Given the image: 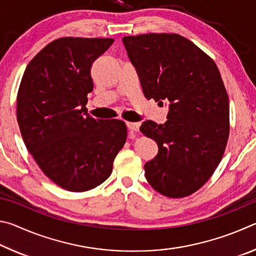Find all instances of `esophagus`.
<instances>
[{"mask_svg": "<svg viewBox=\"0 0 256 256\" xmlns=\"http://www.w3.org/2000/svg\"><path fill=\"white\" fill-rule=\"evenodd\" d=\"M126 126L130 131L136 132L138 131V128H140V123H133V122H126Z\"/></svg>", "mask_w": 256, "mask_h": 256, "instance_id": "1", "label": "esophagus"}]
</instances>
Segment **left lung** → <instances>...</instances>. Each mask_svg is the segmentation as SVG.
Here are the masks:
<instances>
[{"mask_svg": "<svg viewBox=\"0 0 256 256\" xmlns=\"http://www.w3.org/2000/svg\"><path fill=\"white\" fill-rule=\"evenodd\" d=\"M123 44L146 99L167 102L164 124L142 123L158 154L146 178L168 198L190 196L218 166L229 136V100L214 60L177 34L126 36Z\"/></svg>", "mask_w": 256, "mask_h": 256, "instance_id": "1", "label": "left lung"}]
</instances>
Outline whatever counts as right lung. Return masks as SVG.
<instances>
[{"label":"right lung","mask_w":256,"mask_h":256,"mask_svg":"<svg viewBox=\"0 0 256 256\" xmlns=\"http://www.w3.org/2000/svg\"><path fill=\"white\" fill-rule=\"evenodd\" d=\"M112 38L64 37L30 60L16 98L24 144L42 172L60 188L84 192L105 182L126 141L120 120H94L84 106L94 84V60Z\"/></svg>","instance_id":"1"}]
</instances>
